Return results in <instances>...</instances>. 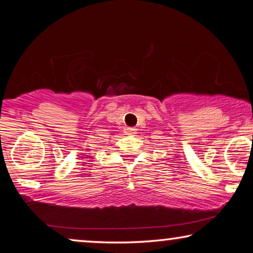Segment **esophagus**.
I'll use <instances>...</instances> for the list:
<instances>
[{
	"label": "esophagus",
	"mask_w": 253,
	"mask_h": 253,
	"mask_svg": "<svg viewBox=\"0 0 253 253\" xmlns=\"http://www.w3.org/2000/svg\"><path fill=\"white\" fill-rule=\"evenodd\" d=\"M126 133H127V134H133V133H136V129H134V127H126Z\"/></svg>",
	"instance_id": "1"
}]
</instances>
